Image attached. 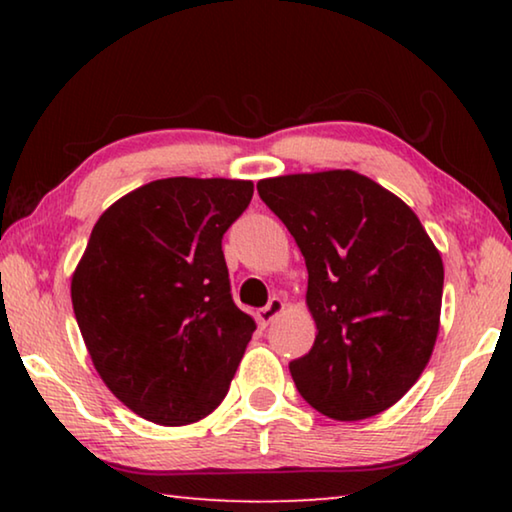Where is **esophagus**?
I'll return each instance as SVG.
<instances>
[{
  "mask_svg": "<svg viewBox=\"0 0 512 512\" xmlns=\"http://www.w3.org/2000/svg\"><path fill=\"white\" fill-rule=\"evenodd\" d=\"M284 307H287V305H284L282 298H271V300H268V305H266L264 309L257 311V320H259V323H262V325H268L273 318H277V316L282 314Z\"/></svg>",
  "mask_w": 512,
  "mask_h": 512,
  "instance_id": "34e87169",
  "label": "esophagus"
}]
</instances>
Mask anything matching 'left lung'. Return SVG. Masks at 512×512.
I'll return each instance as SVG.
<instances>
[{"instance_id":"8db88e82","label":"left lung","mask_w":512,"mask_h":512,"mask_svg":"<svg viewBox=\"0 0 512 512\" xmlns=\"http://www.w3.org/2000/svg\"><path fill=\"white\" fill-rule=\"evenodd\" d=\"M305 257L311 350L289 363L327 418L366 420L402 400L431 359L445 268L402 198L350 169L257 183Z\"/></svg>"}]
</instances>
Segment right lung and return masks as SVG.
<instances>
[{"label":"right lung","instance_id":"right-lung-1","mask_svg":"<svg viewBox=\"0 0 512 512\" xmlns=\"http://www.w3.org/2000/svg\"><path fill=\"white\" fill-rule=\"evenodd\" d=\"M250 198V180L162 178L94 223L74 316L103 384L144 420L183 427L228 395L257 325L232 302L221 239Z\"/></svg>","mask_w":512,"mask_h":512}]
</instances>
